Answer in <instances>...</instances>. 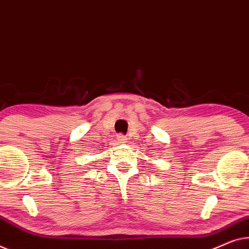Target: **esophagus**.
Instances as JSON below:
<instances>
[{"label": "esophagus", "mask_w": 249, "mask_h": 249, "mask_svg": "<svg viewBox=\"0 0 249 249\" xmlns=\"http://www.w3.org/2000/svg\"><path fill=\"white\" fill-rule=\"evenodd\" d=\"M117 142L118 143H124V142H126V139H125V136L124 135H118L117 136Z\"/></svg>", "instance_id": "1"}]
</instances>
